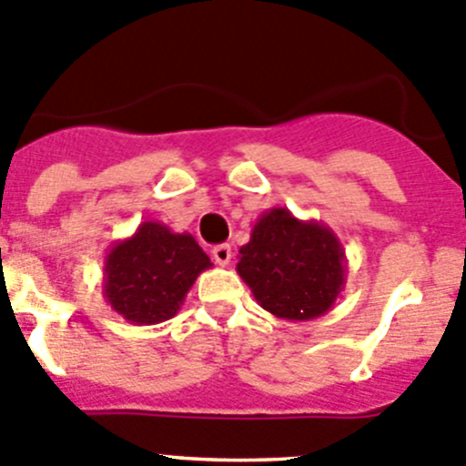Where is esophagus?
I'll use <instances>...</instances> for the list:
<instances>
[{
  "instance_id": "34e87169",
  "label": "esophagus",
  "mask_w": 466,
  "mask_h": 466,
  "mask_svg": "<svg viewBox=\"0 0 466 466\" xmlns=\"http://www.w3.org/2000/svg\"><path fill=\"white\" fill-rule=\"evenodd\" d=\"M230 258H233L230 245H217L215 249H212V260H215L217 265H221V268H226V265L230 263Z\"/></svg>"
}]
</instances>
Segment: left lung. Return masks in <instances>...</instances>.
I'll list each match as a JSON object with an SVG mask.
<instances>
[{
	"mask_svg": "<svg viewBox=\"0 0 466 466\" xmlns=\"http://www.w3.org/2000/svg\"><path fill=\"white\" fill-rule=\"evenodd\" d=\"M236 269L265 311L304 322L331 311L345 288L348 258L329 226L269 208L240 247Z\"/></svg>",
	"mask_w": 466,
	"mask_h": 466,
	"instance_id": "8db88e82",
	"label": "left lung"
}]
</instances>
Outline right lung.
I'll return each mask as SVG.
<instances>
[{
	"instance_id": "add662e5",
	"label": "right lung",
	"mask_w": 466,
	"mask_h": 466,
	"mask_svg": "<svg viewBox=\"0 0 466 466\" xmlns=\"http://www.w3.org/2000/svg\"><path fill=\"white\" fill-rule=\"evenodd\" d=\"M212 263L189 233L162 221H141L105 256V302L130 325H157L183 307L197 277Z\"/></svg>"
}]
</instances>
